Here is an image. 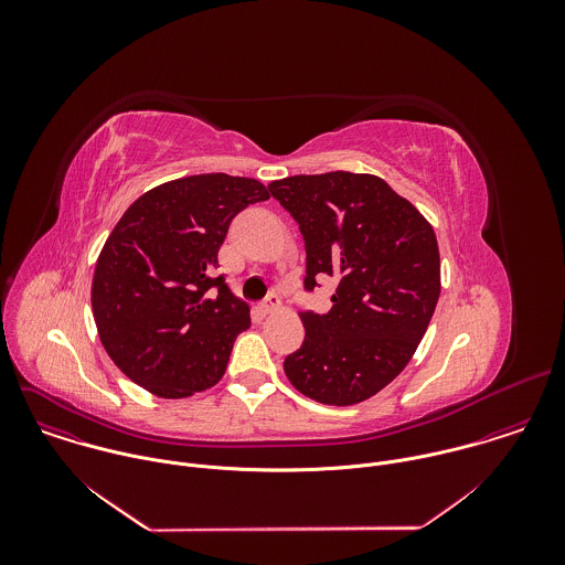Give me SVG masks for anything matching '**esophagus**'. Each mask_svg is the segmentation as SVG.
<instances>
[{
	"label": "esophagus",
	"mask_w": 565,
	"mask_h": 565,
	"mask_svg": "<svg viewBox=\"0 0 565 565\" xmlns=\"http://www.w3.org/2000/svg\"><path fill=\"white\" fill-rule=\"evenodd\" d=\"M258 309H260L263 313H274V311L280 309V298H278L276 294H271V296H267V298L258 305Z\"/></svg>",
	"instance_id": "34e87169"
}]
</instances>
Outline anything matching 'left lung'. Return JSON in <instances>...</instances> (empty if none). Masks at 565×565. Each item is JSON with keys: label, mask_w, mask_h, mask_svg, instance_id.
Here are the masks:
<instances>
[{"label": "left lung", "mask_w": 565, "mask_h": 565, "mask_svg": "<svg viewBox=\"0 0 565 565\" xmlns=\"http://www.w3.org/2000/svg\"><path fill=\"white\" fill-rule=\"evenodd\" d=\"M269 193L298 222L305 291L337 278L328 313L305 311V341L285 359L291 385L332 406L363 403L411 361L439 300L430 224L385 180L328 171L274 180Z\"/></svg>", "instance_id": "obj_1"}]
</instances>
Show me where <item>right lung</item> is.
Returning a JSON list of instances; mask_svg holds the SVG:
<instances>
[{
  "label": "right lung",
  "instance_id": "right-lung-1",
  "mask_svg": "<svg viewBox=\"0 0 565 565\" xmlns=\"http://www.w3.org/2000/svg\"><path fill=\"white\" fill-rule=\"evenodd\" d=\"M267 198L254 178L200 173L143 193L117 222L90 305L108 356L132 383L184 398L224 376L249 307L215 274L217 252L243 209Z\"/></svg>",
  "mask_w": 565,
  "mask_h": 565
}]
</instances>
